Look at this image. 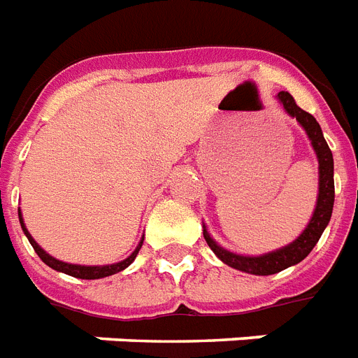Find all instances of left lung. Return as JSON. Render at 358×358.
<instances>
[{"instance_id":"obj_1","label":"left lung","mask_w":358,"mask_h":358,"mask_svg":"<svg viewBox=\"0 0 358 358\" xmlns=\"http://www.w3.org/2000/svg\"><path fill=\"white\" fill-rule=\"evenodd\" d=\"M278 100L288 111L289 117H295V120L305 128L312 141V146L317 154V162H320V195H317V204L312 215L310 223L303 230V234L295 239L294 243L288 247L273 250L269 255L262 256H239L234 252L224 250L219 247L210 234L204 229V239L210 245V249L217 255V258L227 264V266L239 269V271L250 273V275H275V273L282 271L286 267L295 266L301 260H305L306 256L310 255V250L316 247V243L322 238L323 230L331 221L333 215V204H334V162L333 152L329 148L327 141L323 137L322 128L317 120L310 113H306L295 103L294 96L289 92H278Z\"/></svg>"}]
</instances>
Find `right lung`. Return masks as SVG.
I'll return each mask as SVG.
<instances>
[{
  "label": "right lung",
  "instance_id": "obj_1",
  "mask_svg": "<svg viewBox=\"0 0 358 358\" xmlns=\"http://www.w3.org/2000/svg\"><path fill=\"white\" fill-rule=\"evenodd\" d=\"M18 217H20V224H22V230H24V234L27 236V239H29V243L33 245V249H35V252L38 255V258H41L46 266H50L52 269H55V271H61V273H66V275H70V277H76V278H87V280H94V278H103V277H109V275H115V273L122 271V269H126V267L131 264V262L135 260V256H137V252H139L141 245H143V239H141V243L137 245V249L131 252V255L126 258V260L119 262V264H111V266H76V264H66V262H61V260H55L53 256H50L48 252H44V250L36 245V241L33 238H31V234L27 232V229L24 227V221H22V215H20V210H18Z\"/></svg>",
  "mask_w": 358,
  "mask_h": 358
}]
</instances>
